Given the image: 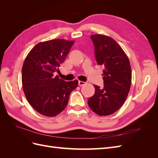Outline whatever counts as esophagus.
<instances>
[{
    "label": "esophagus",
    "mask_w": 158,
    "mask_h": 158,
    "mask_svg": "<svg viewBox=\"0 0 158 158\" xmlns=\"http://www.w3.org/2000/svg\"><path fill=\"white\" fill-rule=\"evenodd\" d=\"M85 84V82H82V81H79L78 82V85H79V86H83V85H84Z\"/></svg>",
    "instance_id": "obj_1"
}]
</instances>
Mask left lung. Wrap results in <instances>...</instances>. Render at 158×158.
<instances>
[{
    "mask_svg": "<svg viewBox=\"0 0 158 158\" xmlns=\"http://www.w3.org/2000/svg\"><path fill=\"white\" fill-rule=\"evenodd\" d=\"M90 37L97 63L104 67V86L94 85L95 94L88 103L95 113L107 116L118 111L128 96L132 80L131 64L125 51L113 38L102 34Z\"/></svg>",
    "mask_w": 158,
    "mask_h": 158,
    "instance_id": "1",
    "label": "left lung"
}]
</instances>
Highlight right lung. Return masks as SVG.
Here are the masks:
<instances>
[{"label": "right lung", "instance_id": "obj_1", "mask_svg": "<svg viewBox=\"0 0 158 158\" xmlns=\"http://www.w3.org/2000/svg\"><path fill=\"white\" fill-rule=\"evenodd\" d=\"M74 41L52 40L37 44L27 54L22 69V82L27 100L37 112L55 117L67 106L77 80L65 82L55 76L59 72Z\"/></svg>", "mask_w": 158, "mask_h": 158}]
</instances>
